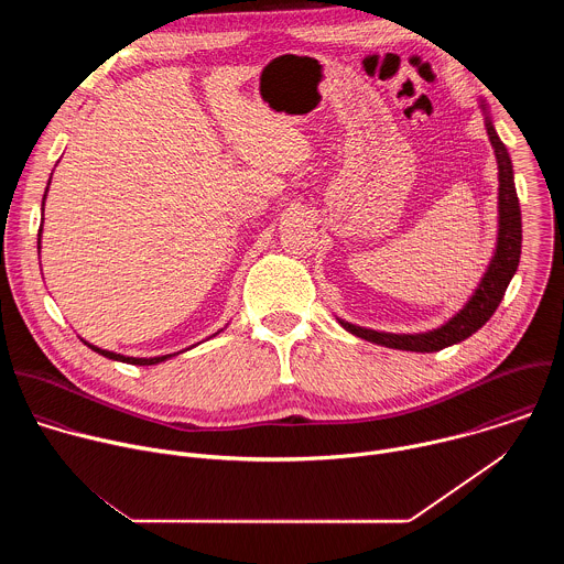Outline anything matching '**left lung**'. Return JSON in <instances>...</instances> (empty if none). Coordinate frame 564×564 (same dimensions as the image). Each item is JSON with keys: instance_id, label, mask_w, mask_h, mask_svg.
<instances>
[{"instance_id": "left-lung-1", "label": "left lung", "mask_w": 564, "mask_h": 564, "mask_svg": "<svg viewBox=\"0 0 564 564\" xmlns=\"http://www.w3.org/2000/svg\"><path fill=\"white\" fill-rule=\"evenodd\" d=\"M485 109V105H481ZM487 111V109H485ZM487 133L496 149L498 170H500V236H498V250L496 257L481 279L479 288L470 296V301L455 314L446 326L424 333V335H390V333H377L368 328H359L341 321V326L379 346L397 348V350H411V352H437L446 346L459 344L473 333H477L498 310L509 281L513 279L518 263H520V250H522V216H520V200L513 183V165L505 142L498 138L494 122L487 118Z\"/></svg>"}]
</instances>
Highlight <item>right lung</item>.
Wrapping results in <instances>:
<instances>
[{"instance_id":"obj_1","label":"right lung","mask_w":564,"mask_h":564,"mask_svg":"<svg viewBox=\"0 0 564 564\" xmlns=\"http://www.w3.org/2000/svg\"><path fill=\"white\" fill-rule=\"evenodd\" d=\"M51 183V181H48ZM48 189V187H46ZM44 198H46V194H44ZM40 234H42V227H40ZM87 344V341H85ZM91 350H96V352H100L102 357H109V359H113V361H124V364H133V366H153V364H160V361H165V359H170L172 355H163V357H151V359H135V357H122V355H116V352H109V350H100V348H96V346H91V344H87Z\"/></svg>"}]
</instances>
